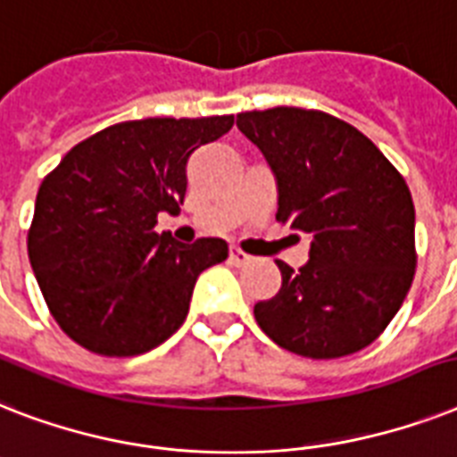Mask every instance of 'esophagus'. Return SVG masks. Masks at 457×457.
<instances>
[{
  "label": "esophagus",
  "mask_w": 457,
  "mask_h": 457,
  "mask_svg": "<svg viewBox=\"0 0 457 457\" xmlns=\"http://www.w3.org/2000/svg\"><path fill=\"white\" fill-rule=\"evenodd\" d=\"M250 259H252L250 254H247V252H243V250H238V247H231V252H228V262H231V264H236V266L247 264Z\"/></svg>",
  "instance_id": "34e87169"
}]
</instances>
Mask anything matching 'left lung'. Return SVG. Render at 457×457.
<instances>
[{"label":"left lung","mask_w":457,"mask_h":457,"mask_svg":"<svg viewBox=\"0 0 457 457\" xmlns=\"http://www.w3.org/2000/svg\"><path fill=\"white\" fill-rule=\"evenodd\" d=\"M238 129L278 181L276 219L312 236L309 262L254 304L259 328L306 359L349 356L385 332L418 264L406 179L378 145L323 111L278 105L238 112Z\"/></svg>","instance_id":"obj_1"}]
</instances>
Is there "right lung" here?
<instances>
[{"label":"right lung","mask_w":457,"mask_h":457,"mask_svg":"<svg viewBox=\"0 0 457 457\" xmlns=\"http://www.w3.org/2000/svg\"><path fill=\"white\" fill-rule=\"evenodd\" d=\"M233 115L145 118L105 127L44 177L28 257L61 330L98 356H137L184 323L195 280L228 257L221 238L181 245L158 233L177 214L186 162Z\"/></svg>","instance_id":"add662e5"}]
</instances>
